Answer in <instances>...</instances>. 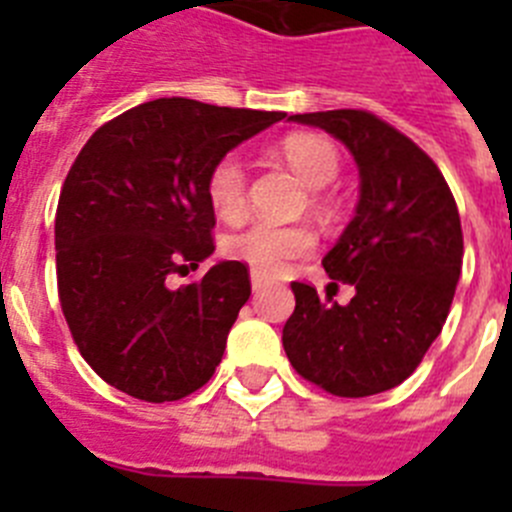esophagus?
<instances>
[{"mask_svg": "<svg viewBox=\"0 0 512 512\" xmlns=\"http://www.w3.org/2000/svg\"><path fill=\"white\" fill-rule=\"evenodd\" d=\"M251 287H253V292H261L264 287H269V279L261 277V274H256V271H251Z\"/></svg>", "mask_w": 512, "mask_h": 512, "instance_id": "obj_1", "label": "esophagus"}]
</instances>
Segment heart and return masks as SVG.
I'll return each instance as SVG.
<instances>
[{"instance_id": "1", "label": "heart", "mask_w": 512, "mask_h": 512, "mask_svg": "<svg viewBox=\"0 0 512 512\" xmlns=\"http://www.w3.org/2000/svg\"><path fill=\"white\" fill-rule=\"evenodd\" d=\"M287 164L312 189L328 187L341 171V156L328 138L315 133L289 135L282 143ZM207 200L223 220H238L246 210V169L241 156L225 153L207 176ZM315 248V233L307 225L251 223L225 241V251L261 277H277L292 261Z\"/></svg>"}]
</instances>
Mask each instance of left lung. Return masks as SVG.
Here are the masks:
<instances>
[{
    "label": "left lung",
    "instance_id": "left-lung-1",
    "mask_svg": "<svg viewBox=\"0 0 512 512\" xmlns=\"http://www.w3.org/2000/svg\"><path fill=\"white\" fill-rule=\"evenodd\" d=\"M292 122L330 133L359 166V205L323 266L356 289L348 305L292 282L287 359L338 397L387 392L415 372L441 333L461 274L464 238L449 184L428 153L377 115L328 110Z\"/></svg>",
    "mask_w": 512,
    "mask_h": 512
}]
</instances>
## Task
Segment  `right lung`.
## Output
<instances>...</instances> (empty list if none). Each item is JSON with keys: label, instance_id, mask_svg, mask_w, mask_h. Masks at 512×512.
I'll use <instances>...</instances> for the list:
<instances>
[{"label": "right lung", "instance_id": "1", "mask_svg": "<svg viewBox=\"0 0 512 512\" xmlns=\"http://www.w3.org/2000/svg\"><path fill=\"white\" fill-rule=\"evenodd\" d=\"M284 112L233 110L184 97L138 104L87 140L56 210L58 297L94 372L146 402L200 390L251 297L241 261H217L207 176Z\"/></svg>", "mask_w": 512, "mask_h": 512}]
</instances>
